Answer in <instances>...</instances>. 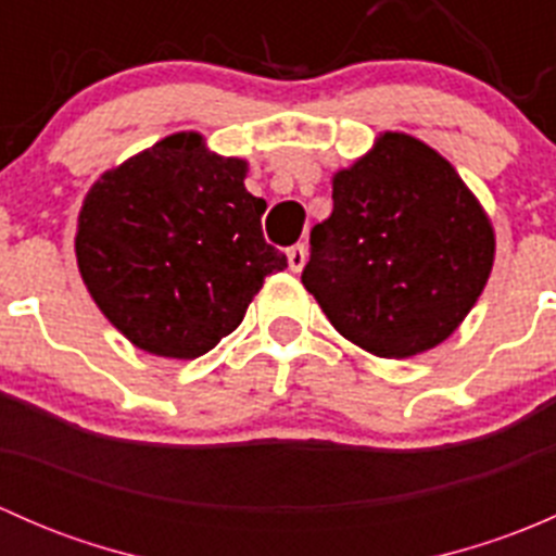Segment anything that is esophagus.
Here are the masks:
<instances>
[{"label": "esophagus", "mask_w": 556, "mask_h": 556, "mask_svg": "<svg viewBox=\"0 0 556 556\" xmlns=\"http://www.w3.org/2000/svg\"><path fill=\"white\" fill-rule=\"evenodd\" d=\"M288 263H290V271L299 274L301 268L306 266V247L304 244H295L288 250Z\"/></svg>", "instance_id": "esophagus-1"}]
</instances>
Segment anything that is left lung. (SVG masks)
Returning a JSON list of instances; mask_svg holds the SVG:
<instances>
[{
  "label": "left lung",
  "instance_id": "1",
  "mask_svg": "<svg viewBox=\"0 0 556 556\" xmlns=\"http://www.w3.org/2000/svg\"><path fill=\"white\" fill-rule=\"evenodd\" d=\"M301 282L344 339L412 357L454 333L484 290L495 237L450 161L406 134L333 177Z\"/></svg>",
  "mask_w": 556,
  "mask_h": 556
}]
</instances>
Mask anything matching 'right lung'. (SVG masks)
<instances>
[{
  "instance_id": "obj_1",
  "label": "right lung",
  "mask_w": 556,
  "mask_h": 556,
  "mask_svg": "<svg viewBox=\"0 0 556 556\" xmlns=\"http://www.w3.org/2000/svg\"><path fill=\"white\" fill-rule=\"evenodd\" d=\"M247 164L172 134L91 188L77 223V266L104 317L150 355L190 361L244 319L263 279L288 266L263 239L266 201Z\"/></svg>"
}]
</instances>
